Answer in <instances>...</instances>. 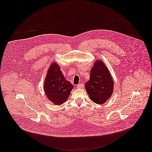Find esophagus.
I'll return each instance as SVG.
<instances>
[{
	"label": "esophagus",
	"mask_w": 152,
	"mask_h": 152,
	"mask_svg": "<svg viewBox=\"0 0 152 152\" xmlns=\"http://www.w3.org/2000/svg\"><path fill=\"white\" fill-rule=\"evenodd\" d=\"M83 87H84V84H79L77 86L78 88H83Z\"/></svg>",
	"instance_id": "esophagus-1"
}]
</instances>
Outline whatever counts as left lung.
Here are the masks:
<instances>
[{
  "label": "left lung",
  "mask_w": 152,
  "mask_h": 152,
  "mask_svg": "<svg viewBox=\"0 0 152 152\" xmlns=\"http://www.w3.org/2000/svg\"><path fill=\"white\" fill-rule=\"evenodd\" d=\"M113 86L108 67L101 60H96L90 71L89 80L85 84L90 99L97 104L105 103L112 95Z\"/></svg>",
  "instance_id": "obj_1"
}]
</instances>
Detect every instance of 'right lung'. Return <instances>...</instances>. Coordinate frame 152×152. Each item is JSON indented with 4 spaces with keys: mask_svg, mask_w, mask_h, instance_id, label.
I'll return each instance as SVG.
<instances>
[{
    "mask_svg": "<svg viewBox=\"0 0 152 152\" xmlns=\"http://www.w3.org/2000/svg\"><path fill=\"white\" fill-rule=\"evenodd\" d=\"M73 88L64 77L60 66L53 62L48 68L44 84V91L48 100L57 105L64 104Z\"/></svg>",
    "mask_w": 152,
    "mask_h": 152,
    "instance_id": "obj_1",
    "label": "right lung"
}]
</instances>
